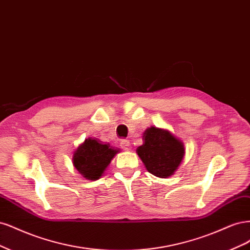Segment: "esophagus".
Masks as SVG:
<instances>
[{
    "mask_svg": "<svg viewBox=\"0 0 250 250\" xmlns=\"http://www.w3.org/2000/svg\"><path fill=\"white\" fill-rule=\"evenodd\" d=\"M120 146H122V147L124 149H130L131 143H130V141L126 140V139H123L122 141H120Z\"/></svg>",
    "mask_w": 250,
    "mask_h": 250,
    "instance_id": "1",
    "label": "esophagus"
}]
</instances>
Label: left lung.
<instances>
[{
	"label": "left lung",
	"instance_id": "1",
	"mask_svg": "<svg viewBox=\"0 0 250 250\" xmlns=\"http://www.w3.org/2000/svg\"><path fill=\"white\" fill-rule=\"evenodd\" d=\"M143 144L137 154L148 172L168 178L178 169L185 155L183 143L168 131L151 126L143 134Z\"/></svg>",
	"mask_w": 250,
	"mask_h": 250
}]
</instances>
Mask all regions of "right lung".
Returning a JSON list of instances; mask_svg holds the SVG:
<instances>
[{
	"label": "right lung",
	"instance_id": "right-lung-1",
	"mask_svg": "<svg viewBox=\"0 0 250 250\" xmlns=\"http://www.w3.org/2000/svg\"><path fill=\"white\" fill-rule=\"evenodd\" d=\"M118 151L111 148L108 144H102L98 140L89 138L78 147L72 161L77 170L85 179L94 181L101 178Z\"/></svg>",
	"mask_w": 250,
	"mask_h": 250
}]
</instances>
